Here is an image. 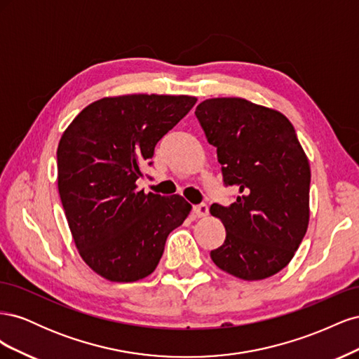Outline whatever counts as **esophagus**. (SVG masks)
Returning a JSON list of instances; mask_svg holds the SVG:
<instances>
[{
  "label": "esophagus",
  "mask_w": 359,
  "mask_h": 359,
  "mask_svg": "<svg viewBox=\"0 0 359 359\" xmlns=\"http://www.w3.org/2000/svg\"><path fill=\"white\" fill-rule=\"evenodd\" d=\"M193 214L196 217H206V215H208V206H206L205 203L194 205L193 206Z\"/></svg>",
  "instance_id": "1"
}]
</instances>
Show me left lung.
Returning a JSON list of instances; mask_svg holds the SVG:
<instances>
[{
	"label": "left lung",
	"mask_w": 359,
	"mask_h": 359,
	"mask_svg": "<svg viewBox=\"0 0 359 359\" xmlns=\"http://www.w3.org/2000/svg\"><path fill=\"white\" fill-rule=\"evenodd\" d=\"M194 114L217 148L224 186L240 193L229 206L210 208L226 229L212 262L243 280L277 274L295 255L310 217V165L295 128L283 114L238 97L205 100Z\"/></svg>",
	"instance_id": "obj_1"
}]
</instances>
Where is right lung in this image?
<instances>
[{"label":"right lung","mask_w":359,"mask_h":359,"mask_svg":"<svg viewBox=\"0 0 359 359\" xmlns=\"http://www.w3.org/2000/svg\"><path fill=\"white\" fill-rule=\"evenodd\" d=\"M196 103L190 95L132 94L86 106L57 149L58 191L81 257L94 273L119 283L148 277L168 235L191 205L137 190L154 148Z\"/></svg>","instance_id":"add662e5"}]
</instances>
